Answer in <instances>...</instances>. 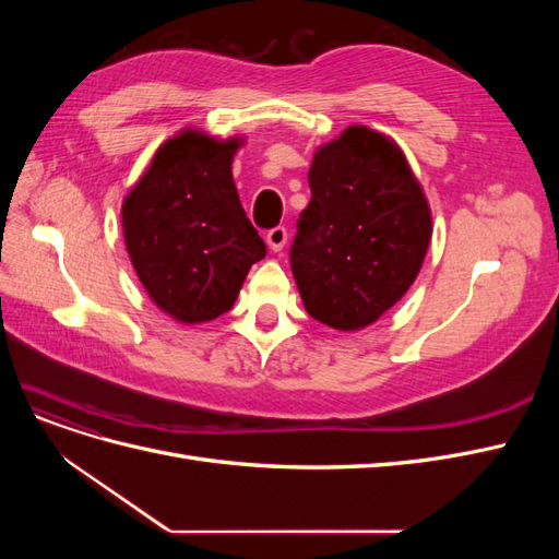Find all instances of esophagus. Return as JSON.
Here are the masks:
<instances>
[{
  "instance_id": "obj_1",
  "label": "esophagus",
  "mask_w": 559,
  "mask_h": 559,
  "mask_svg": "<svg viewBox=\"0 0 559 559\" xmlns=\"http://www.w3.org/2000/svg\"><path fill=\"white\" fill-rule=\"evenodd\" d=\"M286 238H289V233H286L284 226H277V228H273V230H267L265 242H267L270 251H282L284 245H286Z\"/></svg>"
}]
</instances>
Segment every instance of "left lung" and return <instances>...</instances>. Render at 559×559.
<instances>
[{
	"mask_svg": "<svg viewBox=\"0 0 559 559\" xmlns=\"http://www.w3.org/2000/svg\"><path fill=\"white\" fill-rule=\"evenodd\" d=\"M292 270L308 314L359 331L396 306L431 240V210L394 140L349 126L319 146L308 173Z\"/></svg>",
	"mask_w": 559,
	"mask_h": 559,
	"instance_id": "8db88e82",
	"label": "left lung"
}]
</instances>
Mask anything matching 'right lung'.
Instances as JSON below:
<instances>
[{
    "instance_id": "1",
    "label": "right lung",
    "mask_w": 559,
    "mask_h": 559,
    "mask_svg": "<svg viewBox=\"0 0 559 559\" xmlns=\"http://www.w3.org/2000/svg\"><path fill=\"white\" fill-rule=\"evenodd\" d=\"M242 140L218 142L186 128L158 146L123 200V238L148 298L181 324L233 308L265 242L233 181Z\"/></svg>"
}]
</instances>
